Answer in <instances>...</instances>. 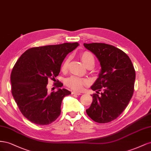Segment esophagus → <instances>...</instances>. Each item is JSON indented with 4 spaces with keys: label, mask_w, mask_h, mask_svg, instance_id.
I'll return each instance as SVG.
<instances>
[{
    "label": "esophagus",
    "mask_w": 151,
    "mask_h": 151,
    "mask_svg": "<svg viewBox=\"0 0 151 151\" xmlns=\"http://www.w3.org/2000/svg\"><path fill=\"white\" fill-rule=\"evenodd\" d=\"M72 93L73 94H77V95H81V92H78V91H72Z\"/></svg>",
    "instance_id": "esophagus-1"
}]
</instances>
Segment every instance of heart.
I'll return each instance as SVG.
<instances>
[{
    "instance_id": "obj_1",
    "label": "heart",
    "mask_w": 151,
    "mask_h": 151,
    "mask_svg": "<svg viewBox=\"0 0 151 151\" xmlns=\"http://www.w3.org/2000/svg\"><path fill=\"white\" fill-rule=\"evenodd\" d=\"M81 57L86 67L90 64L94 65V58L93 55L89 52H83L81 54ZM68 62H69V58H67L63 62L62 65V70L63 71H65L67 69ZM65 83L68 87L73 89L81 90L86 85L88 84V81L86 79L81 78V77L77 76H72L66 80Z\"/></svg>"
}]
</instances>
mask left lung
<instances>
[{
	"mask_svg": "<svg viewBox=\"0 0 151 151\" xmlns=\"http://www.w3.org/2000/svg\"><path fill=\"white\" fill-rule=\"evenodd\" d=\"M93 53L101 67L98 78L91 87L97 94L86 109L88 115L96 122H110L119 116L129 103L134 91L135 71L129 57L113 45L84 43ZM103 91L101 95L98 94Z\"/></svg>",
	"mask_w": 151,
	"mask_h": 151,
	"instance_id": "obj_1",
	"label": "left lung"
}]
</instances>
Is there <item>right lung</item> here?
<instances>
[{"label":"right lung","mask_w":151,"mask_h":151,"mask_svg":"<svg viewBox=\"0 0 151 151\" xmlns=\"http://www.w3.org/2000/svg\"><path fill=\"white\" fill-rule=\"evenodd\" d=\"M79 45L76 42L33 47L16 62L11 75L12 94L22 115L32 123L47 125L60 115L62 99L71 93L61 89L63 84L58 81V90L48 93V81H56L67 55Z\"/></svg>","instance_id":"1"}]
</instances>
